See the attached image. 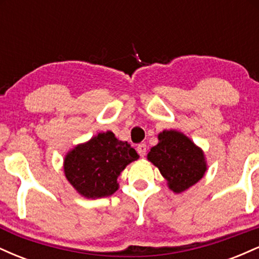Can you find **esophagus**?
I'll use <instances>...</instances> for the list:
<instances>
[{
	"label": "esophagus",
	"instance_id": "obj_1",
	"mask_svg": "<svg viewBox=\"0 0 259 259\" xmlns=\"http://www.w3.org/2000/svg\"><path fill=\"white\" fill-rule=\"evenodd\" d=\"M146 152H147V146L145 144H140L138 146V153L140 154L141 157H145L146 156Z\"/></svg>",
	"mask_w": 259,
	"mask_h": 259
}]
</instances>
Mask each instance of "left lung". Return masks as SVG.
<instances>
[{
    "mask_svg": "<svg viewBox=\"0 0 259 259\" xmlns=\"http://www.w3.org/2000/svg\"><path fill=\"white\" fill-rule=\"evenodd\" d=\"M147 159L159 169L169 190L175 194L197 184L208 169L203 150L185 134L174 129L158 134V144L151 148Z\"/></svg>",
    "mask_w": 259,
    "mask_h": 259,
    "instance_id": "left-lung-1",
    "label": "left lung"
}]
</instances>
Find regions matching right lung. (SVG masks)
<instances>
[{"label":"right lung","mask_w":259,"mask_h":259,"mask_svg":"<svg viewBox=\"0 0 259 259\" xmlns=\"http://www.w3.org/2000/svg\"><path fill=\"white\" fill-rule=\"evenodd\" d=\"M139 154L112 132L99 133L69 150L63 159L67 180L84 198H102L119 187L118 177Z\"/></svg>","instance_id":"right-lung-1"}]
</instances>
